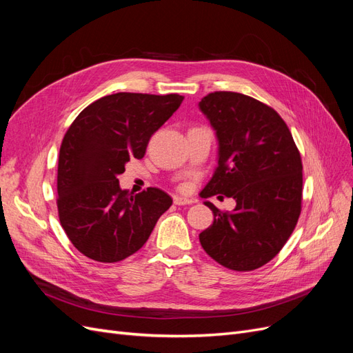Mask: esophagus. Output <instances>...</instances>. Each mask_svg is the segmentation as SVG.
<instances>
[{"mask_svg": "<svg viewBox=\"0 0 353 353\" xmlns=\"http://www.w3.org/2000/svg\"><path fill=\"white\" fill-rule=\"evenodd\" d=\"M174 203L178 206H183V205H191V203H194V199H188V197H183V196H175L174 197Z\"/></svg>", "mask_w": 353, "mask_h": 353, "instance_id": "esophagus-1", "label": "esophagus"}]
</instances>
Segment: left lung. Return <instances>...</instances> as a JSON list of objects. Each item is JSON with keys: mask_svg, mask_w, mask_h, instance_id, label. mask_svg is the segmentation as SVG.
Wrapping results in <instances>:
<instances>
[{"mask_svg": "<svg viewBox=\"0 0 353 353\" xmlns=\"http://www.w3.org/2000/svg\"><path fill=\"white\" fill-rule=\"evenodd\" d=\"M199 109L218 140V166L201 196L236 200L230 213L205 201L215 219L199 234L200 244L228 270L261 268L283 249L301 215V154L280 114L248 95L212 92Z\"/></svg>", "mask_w": 353, "mask_h": 353, "instance_id": "1", "label": "left lung"}]
</instances>
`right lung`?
<instances>
[{
    "instance_id": "add662e5",
    "label": "right lung",
    "mask_w": 353,
    "mask_h": 353,
    "mask_svg": "<svg viewBox=\"0 0 353 353\" xmlns=\"http://www.w3.org/2000/svg\"><path fill=\"white\" fill-rule=\"evenodd\" d=\"M179 94L117 92L85 108L60 147L57 208L63 230L87 258L113 263L140 250L172 205L159 188L131 194L119 176L143 159L150 137L183 103Z\"/></svg>"
}]
</instances>
